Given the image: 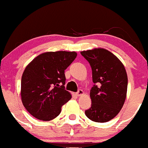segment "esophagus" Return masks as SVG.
Instances as JSON below:
<instances>
[{
	"label": "esophagus",
	"instance_id": "1",
	"mask_svg": "<svg viewBox=\"0 0 148 148\" xmlns=\"http://www.w3.org/2000/svg\"><path fill=\"white\" fill-rule=\"evenodd\" d=\"M84 94V91H83L82 89H79L78 91V92L76 93V94L78 95V96H81V95H83Z\"/></svg>",
	"mask_w": 148,
	"mask_h": 148
}]
</instances>
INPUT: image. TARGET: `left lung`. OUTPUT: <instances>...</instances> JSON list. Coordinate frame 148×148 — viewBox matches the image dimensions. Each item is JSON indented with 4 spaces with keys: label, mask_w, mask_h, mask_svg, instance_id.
Returning a JSON list of instances; mask_svg holds the SVG:
<instances>
[{
    "label": "left lung",
    "mask_w": 148,
    "mask_h": 148,
    "mask_svg": "<svg viewBox=\"0 0 148 148\" xmlns=\"http://www.w3.org/2000/svg\"><path fill=\"white\" fill-rule=\"evenodd\" d=\"M89 62L94 85L90 91L91 106L85 111L90 120L105 123L121 110L126 97L128 78L123 63L102 48L81 51Z\"/></svg>",
    "instance_id": "8db88e82"
}]
</instances>
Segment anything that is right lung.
I'll list each match as a JSON object with an SVG mask.
<instances>
[{"mask_svg":"<svg viewBox=\"0 0 148 148\" xmlns=\"http://www.w3.org/2000/svg\"><path fill=\"white\" fill-rule=\"evenodd\" d=\"M77 57L75 51L45 52L25 67L21 81V98L27 110L38 120L48 121L61 112L71 99L64 89V70Z\"/></svg>","mask_w":148,"mask_h":148,"instance_id":"add662e5","label":"right lung"}]
</instances>
